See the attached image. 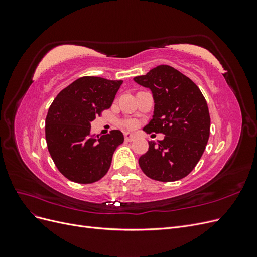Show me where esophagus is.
Listing matches in <instances>:
<instances>
[{"mask_svg":"<svg viewBox=\"0 0 257 257\" xmlns=\"http://www.w3.org/2000/svg\"><path fill=\"white\" fill-rule=\"evenodd\" d=\"M124 139H125V142H133L136 139V136L132 133H125L124 134Z\"/></svg>","mask_w":257,"mask_h":257,"instance_id":"obj_1","label":"esophagus"}]
</instances>
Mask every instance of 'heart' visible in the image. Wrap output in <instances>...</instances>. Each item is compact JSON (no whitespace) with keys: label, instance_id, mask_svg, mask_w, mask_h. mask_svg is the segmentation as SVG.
I'll return each mask as SVG.
<instances>
[{"label":"heart","instance_id":"obj_1","mask_svg":"<svg viewBox=\"0 0 257 257\" xmlns=\"http://www.w3.org/2000/svg\"><path fill=\"white\" fill-rule=\"evenodd\" d=\"M121 125L126 130H134L137 126V122L133 119H124L121 121Z\"/></svg>","mask_w":257,"mask_h":257}]
</instances>
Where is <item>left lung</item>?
Masks as SVG:
<instances>
[{"instance_id":"left-lung-1","label":"left lung","mask_w":257,"mask_h":257,"mask_svg":"<svg viewBox=\"0 0 257 257\" xmlns=\"http://www.w3.org/2000/svg\"><path fill=\"white\" fill-rule=\"evenodd\" d=\"M134 80L149 88L154 99L152 119L144 131L165 135L158 144L149 142L139 166L153 180H180L196 166L209 139L210 114L203 93L169 65H159Z\"/></svg>"}]
</instances>
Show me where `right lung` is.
I'll return each instance as SVG.
<instances>
[{
    "instance_id": "right-lung-1",
    "label": "right lung",
    "mask_w": 257,
    "mask_h": 257,
    "mask_svg": "<svg viewBox=\"0 0 257 257\" xmlns=\"http://www.w3.org/2000/svg\"><path fill=\"white\" fill-rule=\"evenodd\" d=\"M122 82L84 76L53 99L46 116V142L54 164L68 180L93 183L109 169L123 134L113 130L99 137L91 135V122L110 108Z\"/></svg>"
}]
</instances>
